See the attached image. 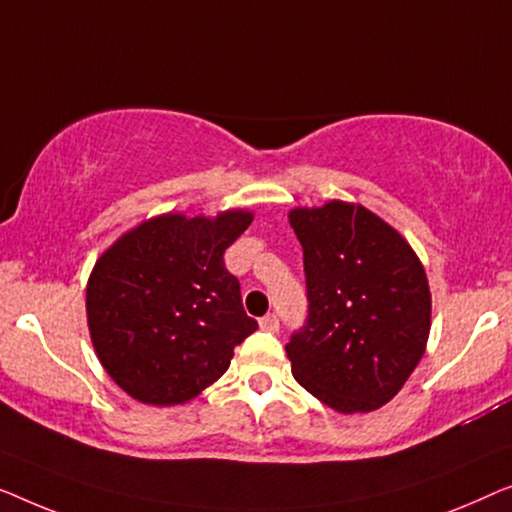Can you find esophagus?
I'll use <instances>...</instances> for the list:
<instances>
[{"instance_id": "34e87169", "label": "esophagus", "mask_w": 512, "mask_h": 512, "mask_svg": "<svg viewBox=\"0 0 512 512\" xmlns=\"http://www.w3.org/2000/svg\"><path fill=\"white\" fill-rule=\"evenodd\" d=\"M259 327L266 329V331H278V318H276V315H273V313L264 315V318L259 320Z\"/></svg>"}]
</instances>
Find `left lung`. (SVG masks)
Returning <instances> with one entry per match:
<instances>
[{
    "instance_id": "obj_1",
    "label": "left lung",
    "mask_w": 512,
    "mask_h": 512,
    "mask_svg": "<svg viewBox=\"0 0 512 512\" xmlns=\"http://www.w3.org/2000/svg\"><path fill=\"white\" fill-rule=\"evenodd\" d=\"M304 248L308 320L285 345L297 383L336 413L397 397L427 350L431 292L403 236L362 204L292 208Z\"/></svg>"
}]
</instances>
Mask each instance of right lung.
Returning a JSON list of instances; mask_svg holds the SVG:
<instances>
[{
    "instance_id": "obj_1",
    "label": "right lung",
    "mask_w": 512,
    "mask_h": 512,
    "mask_svg": "<svg viewBox=\"0 0 512 512\" xmlns=\"http://www.w3.org/2000/svg\"><path fill=\"white\" fill-rule=\"evenodd\" d=\"M253 218L246 208L215 218L162 213L99 255L85 290L92 348L129 397L148 406L192 401L257 329L222 259Z\"/></svg>"
}]
</instances>
